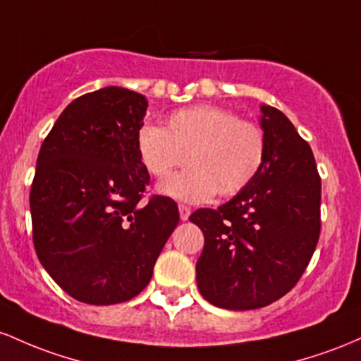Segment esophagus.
I'll use <instances>...</instances> for the list:
<instances>
[{
	"instance_id": "34e87169",
	"label": "esophagus",
	"mask_w": 361,
	"mask_h": 361,
	"mask_svg": "<svg viewBox=\"0 0 361 361\" xmlns=\"http://www.w3.org/2000/svg\"><path fill=\"white\" fill-rule=\"evenodd\" d=\"M179 214H180V220L185 221L189 220V216H191V208L185 204H179Z\"/></svg>"
}]
</instances>
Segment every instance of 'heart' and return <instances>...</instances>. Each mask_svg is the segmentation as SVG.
<instances>
[{"label": "heart", "instance_id": "heart-1", "mask_svg": "<svg viewBox=\"0 0 361 361\" xmlns=\"http://www.w3.org/2000/svg\"><path fill=\"white\" fill-rule=\"evenodd\" d=\"M136 152L149 176L165 179L185 164L189 169L161 182L159 191L188 202L214 194L232 197L259 176L268 157L266 133L252 121L216 105H196L169 117L167 129L145 124Z\"/></svg>", "mask_w": 361, "mask_h": 361}]
</instances>
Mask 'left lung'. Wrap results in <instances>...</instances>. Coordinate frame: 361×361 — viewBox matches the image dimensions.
Instances as JSON below:
<instances>
[{
    "instance_id": "obj_1",
    "label": "left lung",
    "mask_w": 361,
    "mask_h": 361,
    "mask_svg": "<svg viewBox=\"0 0 361 361\" xmlns=\"http://www.w3.org/2000/svg\"><path fill=\"white\" fill-rule=\"evenodd\" d=\"M268 157L259 176L218 209L189 220L204 235L196 262L200 293L213 305L252 310L297 285L321 233V177L314 153L290 119L261 105Z\"/></svg>"
}]
</instances>
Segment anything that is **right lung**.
<instances>
[{"label":"right lung","mask_w":361,"mask_h":361,"mask_svg":"<svg viewBox=\"0 0 361 361\" xmlns=\"http://www.w3.org/2000/svg\"><path fill=\"white\" fill-rule=\"evenodd\" d=\"M148 100L105 87L78 97L44 140L30 189L34 247L51 278L78 302L131 300L179 224L167 196L141 202L149 173L136 152Z\"/></svg>","instance_id":"obj_1"}]
</instances>
